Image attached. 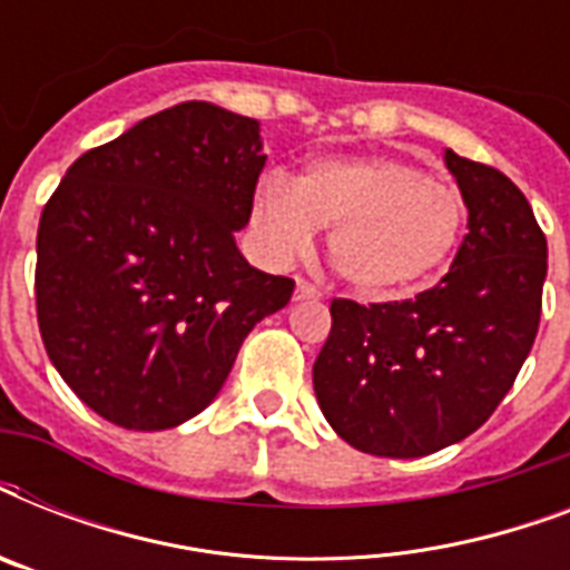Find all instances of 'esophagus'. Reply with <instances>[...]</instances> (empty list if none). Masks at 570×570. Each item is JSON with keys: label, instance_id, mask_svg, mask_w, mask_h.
Here are the masks:
<instances>
[{"label": "esophagus", "instance_id": "1", "mask_svg": "<svg viewBox=\"0 0 570 570\" xmlns=\"http://www.w3.org/2000/svg\"><path fill=\"white\" fill-rule=\"evenodd\" d=\"M320 289L311 284V281H304L298 277V284H295V302H311V298H320Z\"/></svg>", "mask_w": 570, "mask_h": 570}]
</instances>
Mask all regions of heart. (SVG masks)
Returning a JSON list of instances; mask_svg holds the SVG:
<instances>
[{
	"instance_id": "heart-1",
	"label": "heart",
	"mask_w": 570,
	"mask_h": 570,
	"mask_svg": "<svg viewBox=\"0 0 570 570\" xmlns=\"http://www.w3.org/2000/svg\"><path fill=\"white\" fill-rule=\"evenodd\" d=\"M250 224L275 263L302 257L313 227H328L331 268L361 295L387 298L423 286L450 263L464 200L402 159H325L293 183L277 174L259 183Z\"/></svg>"
}]
</instances>
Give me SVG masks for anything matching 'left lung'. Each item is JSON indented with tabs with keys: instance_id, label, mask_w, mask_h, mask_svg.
<instances>
[{
	"instance_id": "1",
	"label": "left lung",
	"mask_w": 570,
	"mask_h": 570,
	"mask_svg": "<svg viewBox=\"0 0 570 570\" xmlns=\"http://www.w3.org/2000/svg\"><path fill=\"white\" fill-rule=\"evenodd\" d=\"M468 236L441 284L384 304L331 302L313 390L331 429L381 459H420L473 434L530 355L548 239L503 171L446 150Z\"/></svg>"
}]
</instances>
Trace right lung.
Instances as JSON below:
<instances>
[{
    "instance_id": "1",
    "label": "right lung",
    "mask_w": 570,
    "mask_h": 570,
    "mask_svg": "<svg viewBox=\"0 0 570 570\" xmlns=\"http://www.w3.org/2000/svg\"><path fill=\"white\" fill-rule=\"evenodd\" d=\"M266 154L259 124L180 102L82 154L40 213L35 304L49 361L102 420L159 432L200 414L293 277L236 248Z\"/></svg>"
}]
</instances>
